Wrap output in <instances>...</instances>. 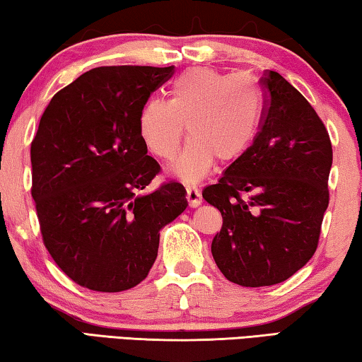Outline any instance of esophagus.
<instances>
[{
    "mask_svg": "<svg viewBox=\"0 0 362 362\" xmlns=\"http://www.w3.org/2000/svg\"><path fill=\"white\" fill-rule=\"evenodd\" d=\"M185 188H187V199L189 206L198 207L201 204V201H203V196H201L198 185H196L194 182H187Z\"/></svg>",
    "mask_w": 362,
    "mask_h": 362,
    "instance_id": "obj_1",
    "label": "esophagus"
}]
</instances>
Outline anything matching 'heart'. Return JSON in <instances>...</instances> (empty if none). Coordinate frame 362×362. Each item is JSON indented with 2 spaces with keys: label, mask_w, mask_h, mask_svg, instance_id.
<instances>
[{
  "label": "heart",
  "mask_w": 362,
  "mask_h": 362,
  "mask_svg": "<svg viewBox=\"0 0 362 362\" xmlns=\"http://www.w3.org/2000/svg\"><path fill=\"white\" fill-rule=\"evenodd\" d=\"M262 97L246 75L207 66L188 69L169 88V102L153 99L140 110L139 134L153 155L173 159L188 126L189 140L173 170L185 180L203 177L218 158L235 161L259 129Z\"/></svg>",
  "instance_id": "heart-1"
}]
</instances>
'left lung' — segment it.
I'll return each mask as SVG.
<instances>
[{
    "label": "left lung",
    "instance_id": "left-lung-1",
    "mask_svg": "<svg viewBox=\"0 0 362 362\" xmlns=\"http://www.w3.org/2000/svg\"><path fill=\"white\" fill-rule=\"evenodd\" d=\"M260 131L203 198L222 214L212 257L231 283L273 286L305 267L329 206L332 144L308 100L267 70Z\"/></svg>",
    "mask_w": 362,
    "mask_h": 362
}]
</instances>
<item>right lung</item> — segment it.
<instances>
[{
  "label": "right lung",
  "instance_id": "add662e5",
  "mask_svg": "<svg viewBox=\"0 0 362 362\" xmlns=\"http://www.w3.org/2000/svg\"><path fill=\"white\" fill-rule=\"evenodd\" d=\"M174 66H97L49 102L30 148L42 243L73 283L97 292L137 286L156 260L159 230L187 209L139 134L140 110Z\"/></svg>",
  "mask_w": 362,
  "mask_h": 362
}]
</instances>
